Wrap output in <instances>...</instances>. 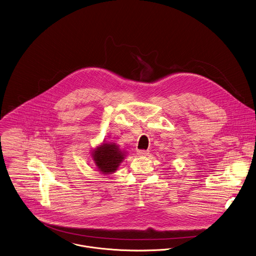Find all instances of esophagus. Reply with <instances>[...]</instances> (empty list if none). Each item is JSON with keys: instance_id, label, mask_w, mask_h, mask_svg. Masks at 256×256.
Returning a JSON list of instances; mask_svg holds the SVG:
<instances>
[{"instance_id": "esophagus-1", "label": "esophagus", "mask_w": 256, "mask_h": 256, "mask_svg": "<svg viewBox=\"0 0 256 256\" xmlns=\"http://www.w3.org/2000/svg\"><path fill=\"white\" fill-rule=\"evenodd\" d=\"M148 150H138V155L140 156H148Z\"/></svg>"}]
</instances>
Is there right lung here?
Instances as JSON below:
<instances>
[{
	"instance_id": "1",
	"label": "right lung",
	"mask_w": 256,
	"mask_h": 256,
	"mask_svg": "<svg viewBox=\"0 0 256 256\" xmlns=\"http://www.w3.org/2000/svg\"><path fill=\"white\" fill-rule=\"evenodd\" d=\"M126 154L114 142H104L102 144L92 150V158L97 169L102 174H112L124 160Z\"/></svg>"
}]
</instances>
